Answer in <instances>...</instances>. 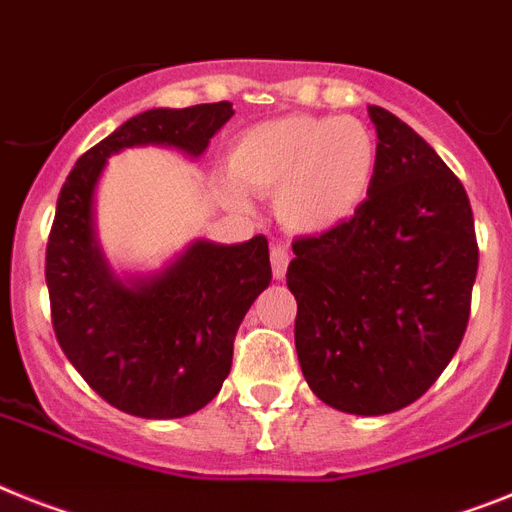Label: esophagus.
Returning a JSON list of instances; mask_svg holds the SVG:
<instances>
[{"mask_svg":"<svg viewBox=\"0 0 512 512\" xmlns=\"http://www.w3.org/2000/svg\"><path fill=\"white\" fill-rule=\"evenodd\" d=\"M289 260H291V252L283 247V244H273V247H270V265H273V276H276L278 281L286 276Z\"/></svg>","mask_w":512,"mask_h":512,"instance_id":"esophagus-1","label":"esophagus"}]
</instances>
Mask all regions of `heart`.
<instances>
[{"instance_id":"obj_1","label":"heart","mask_w":512,"mask_h":512,"mask_svg":"<svg viewBox=\"0 0 512 512\" xmlns=\"http://www.w3.org/2000/svg\"><path fill=\"white\" fill-rule=\"evenodd\" d=\"M375 132L354 117H294L263 122L231 148L234 182L276 197V213L294 231H325L351 218L377 176Z\"/></svg>"}]
</instances>
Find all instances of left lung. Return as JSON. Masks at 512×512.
Masks as SVG:
<instances>
[{"instance_id": "1", "label": "left lung", "mask_w": 512, "mask_h": 512, "mask_svg": "<svg viewBox=\"0 0 512 512\" xmlns=\"http://www.w3.org/2000/svg\"><path fill=\"white\" fill-rule=\"evenodd\" d=\"M369 119L380 163L367 200L291 244L286 283L312 393L380 416L422 398L461 346L479 247L461 179L395 114L369 106Z\"/></svg>"}]
</instances>
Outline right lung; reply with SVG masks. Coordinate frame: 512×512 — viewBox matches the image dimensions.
<instances>
[{
	"instance_id": "obj_1",
	"label": "right lung",
	"mask_w": 512,
	"mask_h": 512,
	"mask_svg": "<svg viewBox=\"0 0 512 512\" xmlns=\"http://www.w3.org/2000/svg\"><path fill=\"white\" fill-rule=\"evenodd\" d=\"M234 117L229 101L150 109L77 158L46 244L54 333L90 388L124 414L179 419L208 406L229 377L236 330L268 289V239H197L161 273L119 281L93 229V195L106 158L132 145L203 156Z\"/></svg>"
}]
</instances>
